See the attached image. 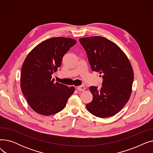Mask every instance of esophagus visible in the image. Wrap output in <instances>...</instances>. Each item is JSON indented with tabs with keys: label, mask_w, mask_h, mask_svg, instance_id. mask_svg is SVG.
Segmentation results:
<instances>
[{
	"label": "esophagus",
	"mask_w": 153,
	"mask_h": 153,
	"mask_svg": "<svg viewBox=\"0 0 153 153\" xmlns=\"http://www.w3.org/2000/svg\"><path fill=\"white\" fill-rule=\"evenodd\" d=\"M85 89V88L84 86L80 85V86L77 87V90L79 91H84Z\"/></svg>",
	"instance_id": "esophagus-1"
}]
</instances>
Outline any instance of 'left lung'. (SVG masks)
Segmentation results:
<instances>
[{
  "mask_svg": "<svg viewBox=\"0 0 153 153\" xmlns=\"http://www.w3.org/2000/svg\"><path fill=\"white\" fill-rule=\"evenodd\" d=\"M91 69L102 74V87L91 86L93 95L87 110L100 118L116 115L129 100L134 73L131 63L118 45L107 38L95 36L81 38Z\"/></svg>",
  "mask_w": 153,
  "mask_h": 153,
  "instance_id": "left-lung-1",
  "label": "left lung"
}]
</instances>
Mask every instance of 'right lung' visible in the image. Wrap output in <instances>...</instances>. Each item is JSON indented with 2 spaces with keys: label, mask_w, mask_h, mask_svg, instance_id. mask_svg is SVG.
Here are the masks:
<instances>
[{
  "label": "right lung",
  "mask_w": 153,
  "mask_h": 153,
  "mask_svg": "<svg viewBox=\"0 0 153 153\" xmlns=\"http://www.w3.org/2000/svg\"><path fill=\"white\" fill-rule=\"evenodd\" d=\"M76 40L53 37L35 46L23 62L20 87L30 107L37 114L50 116L65 107L75 88L54 82L51 75L61 66L64 55Z\"/></svg>",
  "instance_id": "add662e5"
}]
</instances>
